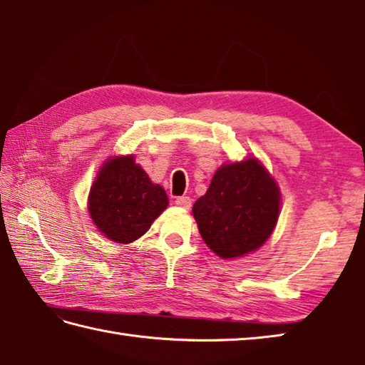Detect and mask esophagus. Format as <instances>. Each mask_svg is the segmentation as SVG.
I'll return each instance as SVG.
<instances>
[{
    "label": "esophagus",
    "instance_id": "1",
    "mask_svg": "<svg viewBox=\"0 0 365 365\" xmlns=\"http://www.w3.org/2000/svg\"><path fill=\"white\" fill-rule=\"evenodd\" d=\"M175 204L178 205V207H182V208H188L191 207V197H188V196H180V197H177L175 199Z\"/></svg>",
    "mask_w": 365,
    "mask_h": 365
}]
</instances>
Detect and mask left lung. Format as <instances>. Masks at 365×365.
Listing matches in <instances>:
<instances>
[{
	"label": "left lung",
	"mask_w": 365,
	"mask_h": 365,
	"mask_svg": "<svg viewBox=\"0 0 365 365\" xmlns=\"http://www.w3.org/2000/svg\"><path fill=\"white\" fill-rule=\"evenodd\" d=\"M281 192L259 160L222 165L192 205L200 237L222 259L243 257L267 242L279 218Z\"/></svg>",
	"instance_id": "1"
}]
</instances>
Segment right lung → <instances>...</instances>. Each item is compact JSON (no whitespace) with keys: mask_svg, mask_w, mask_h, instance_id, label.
<instances>
[{"mask_svg":"<svg viewBox=\"0 0 365 365\" xmlns=\"http://www.w3.org/2000/svg\"><path fill=\"white\" fill-rule=\"evenodd\" d=\"M168 204L166 191L127 155L103 163L91 187L88 210L106 238L127 245L144 235Z\"/></svg>","mask_w":365,"mask_h":365,"instance_id":"obj_1","label":"right lung"}]
</instances>
